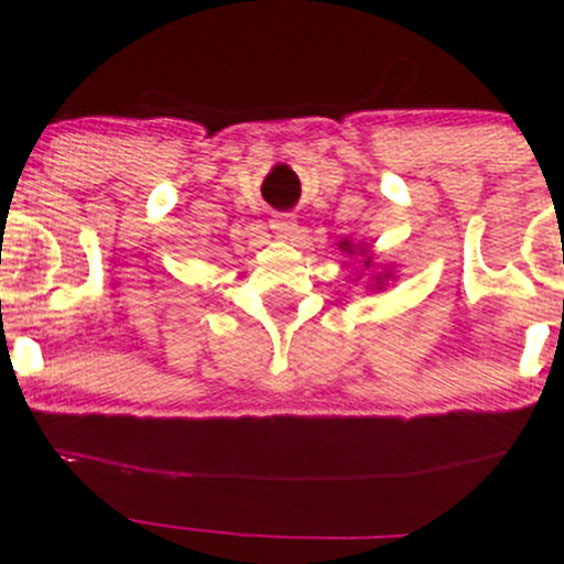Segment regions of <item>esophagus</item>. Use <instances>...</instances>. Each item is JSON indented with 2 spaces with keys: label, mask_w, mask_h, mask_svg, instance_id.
<instances>
[{
  "label": "esophagus",
  "mask_w": 564,
  "mask_h": 564,
  "mask_svg": "<svg viewBox=\"0 0 564 564\" xmlns=\"http://www.w3.org/2000/svg\"><path fill=\"white\" fill-rule=\"evenodd\" d=\"M270 228H273L278 238L289 241V238L294 236V230H296V219H294V215H275L273 223H270Z\"/></svg>",
  "instance_id": "1"
}]
</instances>
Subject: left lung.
<instances>
[{"label":"left lung","instance_id":"left-lung-1","mask_svg":"<svg viewBox=\"0 0 564 564\" xmlns=\"http://www.w3.org/2000/svg\"><path fill=\"white\" fill-rule=\"evenodd\" d=\"M339 249H341V251H349V254H352V243H349V241H341ZM368 262H371V257H368ZM368 262H366V264H368ZM384 278H387V275H377V289H381V283H384Z\"/></svg>","mask_w":564,"mask_h":564}]
</instances>
